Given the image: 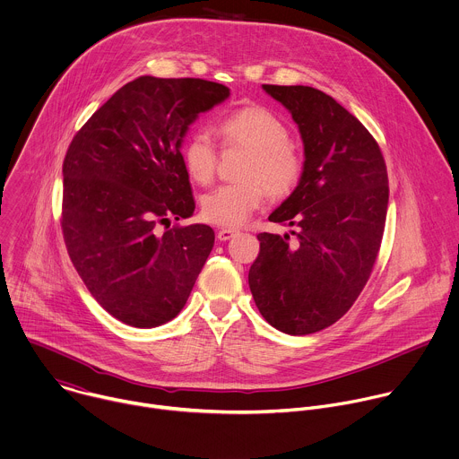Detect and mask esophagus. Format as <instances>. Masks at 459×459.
Here are the masks:
<instances>
[{
	"mask_svg": "<svg viewBox=\"0 0 459 459\" xmlns=\"http://www.w3.org/2000/svg\"><path fill=\"white\" fill-rule=\"evenodd\" d=\"M236 234H238L236 229H218L216 238H218L220 241H229V239H232Z\"/></svg>",
	"mask_w": 459,
	"mask_h": 459,
	"instance_id": "34e87169",
	"label": "esophagus"
}]
</instances>
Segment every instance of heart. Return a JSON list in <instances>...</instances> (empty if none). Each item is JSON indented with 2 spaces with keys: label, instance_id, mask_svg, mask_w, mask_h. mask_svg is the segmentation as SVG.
Here are the masks:
<instances>
[{
  "label": "heart",
  "instance_id": "b5f03b06",
  "mask_svg": "<svg viewBox=\"0 0 459 459\" xmlns=\"http://www.w3.org/2000/svg\"><path fill=\"white\" fill-rule=\"evenodd\" d=\"M227 145L248 151L239 178L202 198V214L221 227H238L259 209L266 193L273 198L288 196L302 178V159L288 142L290 133L282 120L263 106L239 108L218 122ZM182 162L196 184H209L218 164V151L211 134L195 131L182 145Z\"/></svg>",
  "mask_w": 459,
  "mask_h": 459
}]
</instances>
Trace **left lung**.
Wrapping results in <instances>:
<instances>
[{"instance_id":"1","label":"left lung","mask_w":459,"mask_h":459,"mask_svg":"<svg viewBox=\"0 0 459 459\" xmlns=\"http://www.w3.org/2000/svg\"><path fill=\"white\" fill-rule=\"evenodd\" d=\"M290 113L304 143L295 191L268 216L295 236L257 234L248 286L275 330L308 335L337 323L364 290L384 236L389 180L373 134L312 86L263 84Z\"/></svg>"}]
</instances>
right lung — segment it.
Wrapping results in <instances>:
<instances>
[{"label": "right lung", "instance_id": "1", "mask_svg": "<svg viewBox=\"0 0 459 459\" xmlns=\"http://www.w3.org/2000/svg\"><path fill=\"white\" fill-rule=\"evenodd\" d=\"M229 95L212 81L142 75L115 91L66 151L68 255L95 300L127 326L175 319L212 250L209 225H169L195 212L182 140L200 113Z\"/></svg>", "mask_w": 459, "mask_h": 459}]
</instances>
